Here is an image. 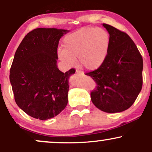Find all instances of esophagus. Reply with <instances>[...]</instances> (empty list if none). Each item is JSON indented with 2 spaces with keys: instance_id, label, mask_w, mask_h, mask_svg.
Listing matches in <instances>:
<instances>
[{
  "instance_id": "obj_1",
  "label": "esophagus",
  "mask_w": 152,
  "mask_h": 152,
  "mask_svg": "<svg viewBox=\"0 0 152 152\" xmlns=\"http://www.w3.org/2000/svg\"><path fill=\"white\" fill-rule=\"evenodd\" d=\"M76 74H77V75H83L84 74H83V71H79V70H76Z\"/></svg>"
}]
</instances>
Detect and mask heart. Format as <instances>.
I'll return each instance as SVG.
<instances>
[{
	"label": "heart",
	"mask_w": 152,
	"mask_h": 152,
	"mask_svg": "<svg viewBox=\"0 0 152 152\" xmlns=\"http://www.w3.org/2000/svg\"><path fill=\"white\" fill-rule=\"evenodd\" d=\"M109 36L105 30L94 27L82 28L64 38V50L58 57L67 65L72 66L79 59L81 65L88 70L102 66L107 56Z\"/></svg>",
	"instance_id": "b5f03b06"
}]
</instances>
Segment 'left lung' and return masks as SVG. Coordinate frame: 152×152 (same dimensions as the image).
I'll return each mask as SVG.
<instances>
[{
	"mask_svg": "<svg viewBox=\"0 0 152 152\" xmlns=\"http://www.w3.org/2000/svg\"><path fill=\"white\" fill-rule=\"evenodd\" d=\"M103 26L109 34V47L102 66L86 74L96 83L91 99L104 112H121L132 106L142 90L143 59L128 34Z\"/></svg>",
	"mask_w": 152,
	"mask_h": 152,
	"instance_id": "8db88e82",
	"label": "left lung"
}]
</instances>
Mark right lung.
Listing matches in <instances>:
<instances>
[{
  "mask_svg": "<svg viewBox=\"0 0 152 152\" xmlns=\"http://www.w3.org/2000/svg\"><path fill=\"white\" fill-rule=\"evenodd\" d=\"M67 30L39 28L24 37L15 51L10 81L15 103L40 120L57 116L68 104L69 79L75 69L57 68L59 40Z\"/></svg>",
  "mask_w": 152,
  "mask_h": 152,
  "instance_id": "add662e5",
  "label": "right lung"
}]
</instances>
